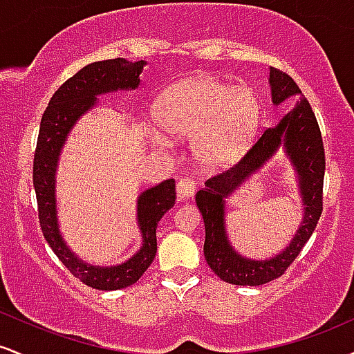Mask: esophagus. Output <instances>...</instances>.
<instances>
[{
    "label": "esophagus",
    "instance_id": "obj_1",
    "mask_svg": "<svg viewBox=\"0 0 354 354\" xmlns=\"http://www.w3.org/2000/svg\"><path fill=\"white\" fill-rule=\"evenodd\" d=\"M176 191H178V200H188L196 191V183L189 178H183L176 183Z\"/></svg>",
    "mask_w": 354,
    "mask_h": 354
}]
</instances>
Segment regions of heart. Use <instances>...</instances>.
Returning <instances> with one entry per match:
<instances>
[{
  "label": "heart",
  "instance_id": "1",
  "mask_svg": "<svg viewBox=\"0 0 354 354\" xmlns=\"http://www.w3.org/2000/svg\"><path fill=\"white\" fill-rule=\"evenodd\" d=\"M261 104L251 88H233L200 76L169 89L156 108L169 135L193 136V153L206 168H218L241 151L258 126Z\"/></svg>",
  "mask_w": 354,
  "mask_h": 354
}]
</instances>
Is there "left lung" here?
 I'll return each instance as SVG.
<instances>
[{"mask_svg": "<svg viewBox=\"0 0 354 354\" xmlns=\"http://www.w3.org/2000/svg\"><path fill=\"white\" fill-rule=\"evenodd\" d=\"M270 84L273 103L279 104L290 96L299 101L293 111L279 121L276 128H266L259 133L250 149L230 168L223 169L205 183V188L196 193V205L205 219V258L214 274L223 281L239 286H259L284 274L291 263L301 253L323 213L324 181V146L315 113L301 95V89L288 73L270 68ZM283 140L287 152L300 174L305 209V221L292 245L281 255L266 262H251L234 253L224 233V203L222 198L250 172L257 169L272 156Z\"/></svg>", "mask_w": 354, "mask_h": 354, "instance_id": "left-lung-1", "label": "left lung"}]
</instances>
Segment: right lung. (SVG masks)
Returning <instances> with one entry per match:
<instances>
[{
    "mask_svg": "<svg viewBox=\"0 0 354 354\" xmlns=\"http://www.w3.org/2000/svg\"><path fill=\"white\" fill-rule=\"evenodd\" d=\"M145 61L128 63L123 58L96 61L81 68L75 76L56 89L43 113L38 143L33 160V185L38 201L39 226L48 245L70 273L88 286L101 291L121 290L136 283L153 263L156 254V226L176 201L174 180H166L146 189L138 200V223L143 233V246L131 259L120 266H89L68 250L59 236L56 223L55 171L59 149L75 121L96 103V95L129 89L140 84V73Z\"/></svg>",
    "mask_w": 354,
    "mask_h": 354,
    "instance_id": "right-lung-1",
    "label": "right lung"
}]
</instances>
